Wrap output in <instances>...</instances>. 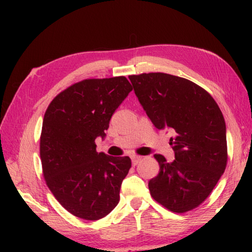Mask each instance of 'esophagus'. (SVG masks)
<instances>
[{
	"label": "esophagus",
	"mask_w": 252,
	"mask_h": 252,
	"mask_svg": "<svg viewBox=\"0 0 252 252\" xmlns=\"http://www.w3.org/2000/svg\"><path fill=\"white\" fill-rule=\"evenodd\" d=\"M142 159V157L140 156H131V160H132V164L133 165H136L139 163V161Z\"/></svg>",
	"instance_id": "esophagus-1"
}]
</instances>
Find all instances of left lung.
Masks as SVG:
<instances>
[{
	"label": "left lung",
	"instance_id": "1",
	"mask_svg": "<svg viewBox=\"0 0 252 252\" xmlns=\"http://www.w3.org/2000/svg\"><path fill=\"white\" fill-rule=\"evenodd\" d=\"M134 93L157 129H171L174 160L155 155L160 171L149 181L151 197L170 211L200 206L227 165L222 112L209 93L191 81L167 73L130 75Z\"/></svg>",
	"mask_w": 252,
	"mask_h": 252
}]
</instances>
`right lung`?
<instances>
[{"label":"right lung","mask_w":252,"mask_h":252,"mask_svg":"<svg viewBox=\"0 0 252 252\" xmlns=\"http://www.w3.org/2000/svg\"><path fill=\"white\" fill-rule=\"evenodd\" d=\"M131 91L126 76L83 80L59 93L45 111L43 177L55 199L78 218L99 220L120 200L131 159L96 152L95 139L104 138L111 117Z\"/></svg>","instance_id":"1"}]
</instances>
